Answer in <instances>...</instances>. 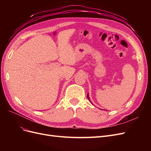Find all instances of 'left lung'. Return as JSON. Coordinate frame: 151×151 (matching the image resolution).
I'll use <instances>...</instances> for the list:
<instances>
[{
	"mask_svg": "<svg viewBox=\"0 0 151 151\" xmlns=\"http://www.w3.org/2000/svg\"><path fill=\"white\" fill-rule=\"evenodd\" d=\"M88 99L89 100V96H88Z\"/></svg>",
	"mask_w": 151,
	"mask_h": 151,
	"instance_id": "1",
	"label": "left lung"
}]
</instances>
